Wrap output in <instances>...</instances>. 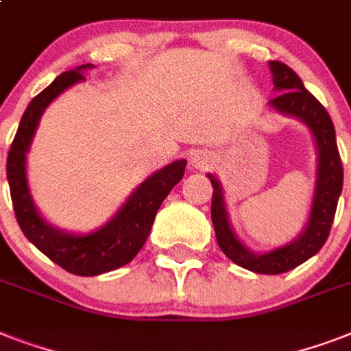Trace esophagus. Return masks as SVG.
<instances>
[{
  "mask_svg": "<svg viewBox=\"0 0 351 351\" xmlns=\"http://www.w3.org/2000/svg\"><path fill=\"white\" fill-rule=\"evenodd\" d=\"M209 162H211V158H209V154H206V153H195L191 158V164L195 165V167H198V169L208 167Z\"/></svg>",
  "mask_w": 351,
  "mask_h": 351,
  "instance_id": "esophagus-1",
  "label": "esophagus"
}]
</instances>
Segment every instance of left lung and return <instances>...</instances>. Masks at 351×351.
<instances>
[{
  "label": "left lung",
  "mask_w": 351,
  "mask_h": 351,
  "mask_svg": "<svg viewBox=\"0 0 351 351\" xmlns=\"http://www.w3.org/2000/svg\"><path fill=\"white\" fill-rule=\"evenodd\" d=\"M269 69L273 73V85L278 93L273 100H269V106L282 114H291L304 121L315 136L317 151H319L315 195H313L310 222L306 226L304 233L284 247H277L267 253H251L245 245L240 244V240L231 231L219 180L211 175L209 180L213 184L211 220L220 250L240 267L264 275H278L300 266L310 256L319 253V250L324 245L335 219L339 195L343 191L344 171L337 140H335V127L321 101L304 89L299 74L293 69H289L286 63L269 62Z\"/></svg>",
  "instance_id": "left-lung-1"
}]
</instances>
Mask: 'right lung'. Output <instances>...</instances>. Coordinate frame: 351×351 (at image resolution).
Instances as JSON below:
<instances>
[{
    "label": "right lung",
    "instance_id": "obj_1",
    "mask_svg": "<svg viewBox=\"0 0 351 351\" xmlns=\"http://www.w3.org/2000/svg\"><path fill=\"white\" fill-rule=\"evenodd\" d=\"M87 67L90 65H80L74 71H65L47 89L32 98L21 117L7 156L10 198L23 234L52 262L80 277H95L118 269L138 255L153 228L156 211L171 189L182 180L187 164L186 160H176L149 176L129 197L117 217L95 233L69 234L47 224L38 215L30 198L25 175V154L29 151L30 140L45 107L67 87L85 80L84 71Z\"/></svg>",
    "mask_w": 351,
    "mask_h": 351
}]
</instances>
